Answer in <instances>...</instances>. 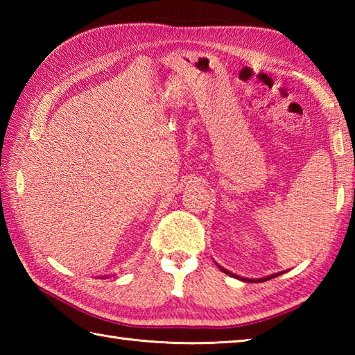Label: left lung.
<instances>
[{"mask_svg":"<svg viewBox=\"0 0 355 355\" xmlns=\"http://www.w3.org/2000/svg\"><path fill=\"white\" fill-rule=\"evenodd\" d=\"M221 268V267H220ZM225 275H230V276H233V277H239V276H236V275H233V273H230V271H227L225 268H221ZM276 276H279V273L277 275H271V276H267V277H262V279H245V277H239L241 281H248V282H263V281H268V279H271V277H276Z\"/></svg>","mask_w":355,"mask_h":355,"instance_id":"8db88e82","label":"left lung"}]
</instances>
